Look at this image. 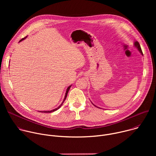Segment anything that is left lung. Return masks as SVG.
Segmentation results:
<instances>
[{
    "label": "left lung",
    "instance_id": "1",
    "mask_svg": "<svg viewBox=\"0 0 156 156\" xmlns=\"http://www.w3.org/2000/svg\"><path fill=\"white\" fill-rule=\"evenodd\" d=\"M134 46H135V47H136V48H137V49L140 51V52L141 54V55H143V52H142V50H141V46H140V44H139V42H138V41H135V43H134ZM91 103H92V102H91ZM93 104V103H92ZM94 106H96L94 104H93ZM96 107H98V108H99V107H97V106H96Z\"/></svg>",
    "mask_w": 156,
    "mask_h": 156
}]
</instances>
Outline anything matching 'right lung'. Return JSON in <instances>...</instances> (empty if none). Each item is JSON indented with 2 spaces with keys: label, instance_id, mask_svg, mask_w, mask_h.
I'll use <instances>...</instances> for the list:
<instances>
[{
  "label": "right lung",
  "instance_id": "obj_1",
  "mask_svg": "<svg viewBox=\"0 0 156 156\" xmlns=\"http://www.w3.org/2000/svg\"><path fill=\"white\" fill-rule=\"evenodd\" d=\"M27 37H24V38H23V39H21L20 41V42H21V41H23V40H24L25 38H26ZM71 86L72 85H70V86H69L68 87H67V89H66V93H65V98H64V99H63V102H62V104L57 107V108H55V109H54V110H50V111H39L40 112H45V113H51V112H54V111H55V110H58L62 105V104H63V103L64 102V101H65V100L66 99V96H67V94H68V93H69V91L70 90V88L71 87Z\"/></svg>",
  "mask_w": 156,
  "mask_h": 156
}]
</instances>
